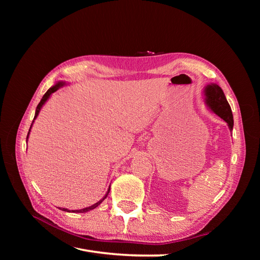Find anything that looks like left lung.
<instances>
[{
	"label": "left lung",
	"mask_w": 260,
	"mask_h": 260,
	"mask_svg": "<svg viewBox=\"0 0 260 260\" xmlns=\"http://www.w3.org/2000/svg\"><path fill=\"white\" fill-rule=\"evenodd\" d=\"M204 101H205V104L210 111L223 119L228 123L230 131H232L233 115L231 107L228 103L222 89L217 83H210L205 86V89H204Z\"/></svg>",
	"instance_id": "8db88e82"
}]
</instances>
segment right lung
I'll return each mask as SVG.
<instances>
[{"label": "right lung", "instance_id": "obj_1", "mask_svg": "<svg viewBox=\"0 0 260 260\" xmlns=\"http://www.w3.org/2000/svg\"><path fill=\"white\" fill-rule=\"evenodd\" d=\"M66 84V82H62V81H59V82H57L56 84H54L53 86H51V88L46 91V93L44 94L43 95V98L41 99V101H40V103L38 104V106H37V109H36V114H35V118H34V121H32V123H31V127H32V124H34V122H35V120H36V118L38 117V115H39V113H40V111H41V108H42V106L45 104V102L48 101L49 99H50V96L52 95V94L54 93V92H56L59 88H61V86H64ZM31 127H30V129H29V132H28V136H27V141H28V138H29V135H30V130H31ZM109 190H111V185H109V187H108V190H107V192H106V194H105V196H103V199H102L101 201H99L98 203H95V204H93L92 206H89V207H85V208H82V209H76V210H69V209H67V208H62L61 210H64V211H67V212H86V211H90V210H92V209H94V208H96L100 204L103 202L106 198H107V195H108V193H109ZM60 209V208H59Z\"/></svg>", "mask_w": 260, "mask_h": 260}]
</instances>
